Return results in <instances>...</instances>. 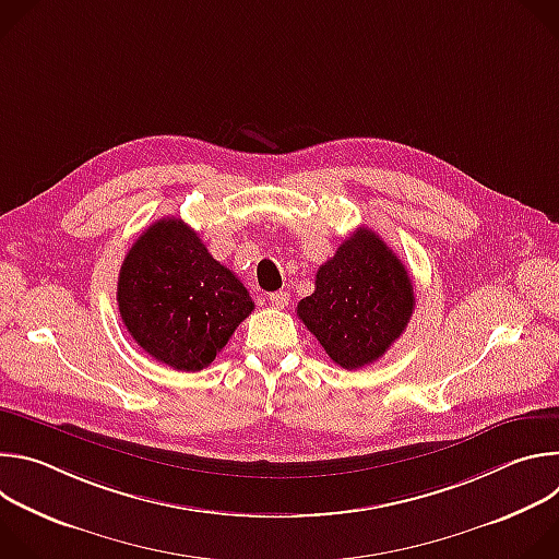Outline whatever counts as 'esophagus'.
<instances>
[{
  "mask_svg": "<svg viewBox=\"0 0 559 559\" xmlns=\"http://www.w3.org/2000/svg\"><path fill=\"white\" fill-rule=\"evenodd\" d=\"M270 302H272V307L283 309V307H287V302H289V294H287V292H272V294H270Z\"/></svg>",
  "mask_w": 559,
  "mask_h": 559,
  "instance_id": "1",
  "label": "esophagus"
}]
</instances>
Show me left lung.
I'll return each mask as SVG.
<instances>
[{
    "instance_id": "obj_1",
    "label": "left lung",
    "mask_w": 559,
    "mask_h": 559,
    "mask_svg": "<svg viewBox=\"0 0 559 559\" xmlns=\"http://www.w3.org/2000/svg\"><path fill=\"white\" fill-rule=\"evenodd\" d=\"M414 285L382 238L358 227L316 272V289L296 313L343 369L376 362L407 330Z\"/></svg>"
}]
</instances>
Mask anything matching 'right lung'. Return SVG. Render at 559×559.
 I'll list each match as a JSON object with an SVG mask.
<instances>
[{"label": "right lung", "instance_id": "1", "mask_svg": "<svg viewBox=\"0 0 559 559\" xmlns=\"http://www.w3.org/2000/svg\"><path fill=\"white\" fill-rule=\"evenodd\" d=\"M117 302L134 343L177 371H201L254 302L199 234L177 216L154 221L128 250Z\"/></svg>", "mask_w": 559, "mask_h": 559}]
</instances>
